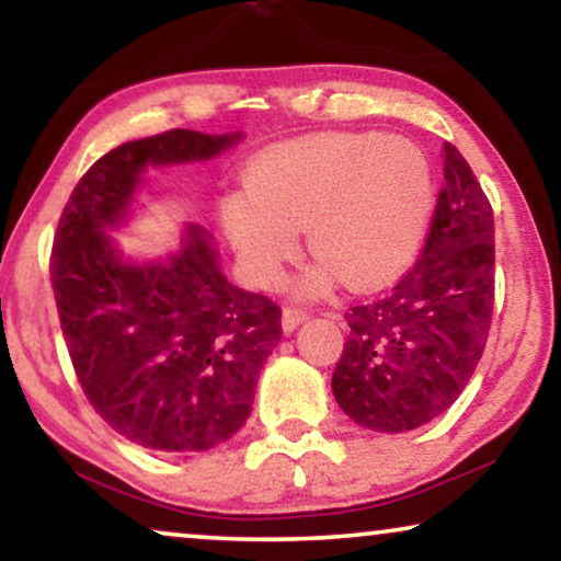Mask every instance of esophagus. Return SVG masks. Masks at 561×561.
Returning a JSON list of instances; mask_svg holds the SVG:
<instances>
[{
    "label": "esophagus",
    "instance_id": "esophagus-1",
    "mask_svg": "<svg viewBox=\"0 0 561 561\" xmlns=\"http://www.w3.org/2000/svg\"><path fill=\"white\" fill-rule=\"evenodd\" d=\"M304 319L306 311L298 309V306H286V309H283V329H286V332H294Z\"/></svg>",
    "mask_w": 561,
    "mask_h": 561
}]
</instances>
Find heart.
Segmentation results:
<instances>
[{
    "instance_id": "obj_1",
    "label": "heart",
    "mask_w": 561,
    "mask_h": 561,
    "mask_svg": "<svg viewBox=\"0 0 561 561\" xmlns=\"http://www.w3.org/2000/svg\"><path fill=\"white\" fill-rule=\"evenodd\" d=\"M434 211V171L405 137L309 135L252 160L244 191L221 204L234 250L271 283L306 227L311 255L352 288L403 273Z\"/></svg>"
}]
</instances>
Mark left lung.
Segmentation results:
<instances>
[{
  "instance_id": "obj_1",
  "label": "left lung",
  "mask_w": 561,
  "mask_h": 561,
  "mask_svg": "<svg viewBox=\"0 0 561 561\" xmlns=\"http://www.w3.org/2000/svg\"><path fill=\"white\" fill-rule=\"evenodd\" d=\"M495 225L480 181L444 142V183L424 248L409 273L344 313L350 324L332 390L340 409L373 432H411L457 401L495 306Z\"/></svg>"
}]
</instances>
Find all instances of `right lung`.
Wrapping results in <instances>:
<instances>
[{"label":"right lung","instance_id":"1","mask_svg":"<svg viewBox=\"0 0 561 561\" xmlns=\"http://www.w3.org/2000/svg\"><path fill=\"white\" fill-rule=\"evenodd\" d=\"M237 137L168 129L119 145L58 219L50 280L76 378L99 416L145 449L206 451L237 434L280 342V306L232 286L202 227L171 263L142 267L122 263L104 227L122 219L145 165L211 158Z\"/></svg>","mask_w":561,"mask_h":561}]
</instances>
